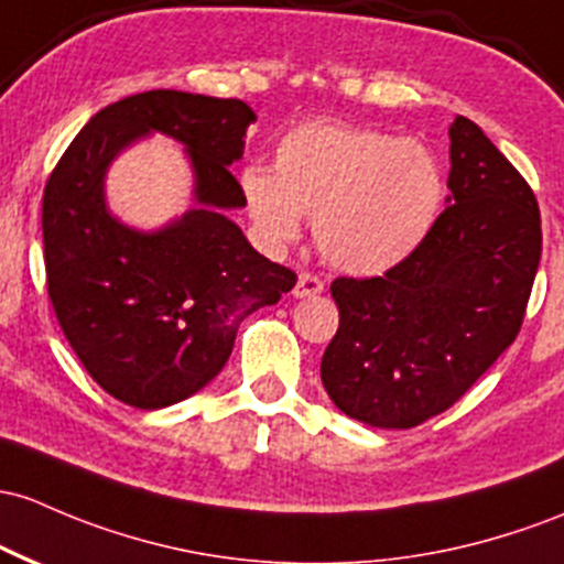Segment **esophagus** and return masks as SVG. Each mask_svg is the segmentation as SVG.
Returning a JSON list of instances; mask_svg holds the SVG:
<instances>
[{
  "instance_id": "1",
  "label": "esophagus",
  "mask_w": 564,
  "mask_h": 564,
  "mask_svg": "<svg viewBox=\"0 0 564 564\" xmlns=\"http://www.w3.org/2000/svg\"><path fill=\"white\" fill-rule=\"evenodd\" d=\"M321 292H324V281H321L318 275H313V272H302V275L296 278V286H294L296 300H305V296H315Z\"/></svg>"
}]
</instances>
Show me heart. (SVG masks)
Masks as SVG:
<instances>
[{"instance_id":"1","label":"heart","mask_w":564,"mask_h":564,"mask_svg":"<svg viewBox=\"0 0 564 564\" xmlns=\"http://www.w3.org/2000/svg\"><path fill=\"white\" fill-rule=\"evenodd\" d=\"M246 214L272 246L311 216L332 268L377 275L420 249L442 216L447 178L423 141L345 126H305L275 147L272 171L240 176Z\"/></svg>"}]
</instances>
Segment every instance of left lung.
Wrapping results in <instances>:
<instances>
[{"label": "left lung", "mask_w": 564, "mask_h": 564, "mask_svg": "<svg viewBox=\"0 0 564 564\" xmlns=\"http://www.w3.org/2000/svg\"><path fill=\"white\" fill-rule=\"evenodd\" d=\"M447 208L377 278H337L339 329L321 358L334 404L372 429L449 410L517 339L541 262V212L468 117L449 126Z\"/></svg>", "instance_id": "1"}]
</instances>
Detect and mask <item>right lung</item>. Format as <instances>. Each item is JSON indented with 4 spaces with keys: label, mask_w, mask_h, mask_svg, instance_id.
Wrapping results in <instances>:
<instances>
[{
    "label": "right lung",
    "mask_w": 564,
    "mask_h": 564,
    "mask_svg": "<svg viewBox=\"0 0 564 564\" xmlns=\"http://www.w3.org/2000/svg\"><path fill=\"white\" fill-rule=\"evenodd\" d=\"M253 120L238 98L135 93L93 115L47 178L42 238L55 318L88 375L122 404L163 410L206 388L240 321L294 289V272L253 251L225 216L246 206L230 165ZM152 132L188 150L196 206L141 234L110 216L102 178L117 153Z\"/></svg>",
    "instance_id": "1"
}]
</instances>
